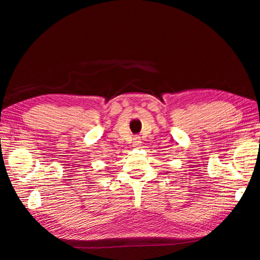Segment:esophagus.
<instances>
[{"mask_svg":"<svg viewBox=\"0 0 260 260\" xmlns=\"http://www.w3.org/2000/svg\"><path fill=\"white\" fill-rule=\"evenodd\" d=\"M141 143H142V142H141L140 136H135L134 140H133V147H140Z\"/></svg>","mask_w":260,"mask_h":260,"instance_id":"34e87169","label":"esophagus"}]
</instances>
